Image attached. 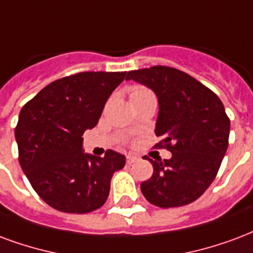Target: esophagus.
I'll return each instance as SVG.
<instances>
[{"instance_id":"34e87169","label":"esophagus","mask_w":253,"mask_h":253,"mask_svg":"<svg viewBox=\"0 0 253 253\" xmlns=\"http://www.w3.org/2000/svg\"><path fill=\"white\" fill-rule=\"evenodd\" d=\"M139 160V158H138V157H136V155H132V154H128L126 157V162L128 165H131V164H134V162H136V161Z\"/></svg>"}]
</instances>
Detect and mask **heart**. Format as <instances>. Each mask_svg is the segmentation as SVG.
<instances>
[{
	"mask_svg": "<svg viewBox=\"0 0 253 253\" xmlns=\"http://www.w3.org/2000/svg\"><path fill=\"white\" fill-rule=\"evenodd\" d=\"M143 92H149L147 89L145 88H141V87H135V88L131 89V93H130V96L131 95H138V93H143Z\"/></svg>",
	"mask_w": 253,
	"mask_h": 253,
	"instance_id": "obj_1",
	"label": "heart"
}]
</instances>
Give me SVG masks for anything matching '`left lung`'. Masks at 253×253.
<instances>
[{
  "label": "left lung",
  "instance_id": "1",
  "mask_svg": "<svg viewBox=\"0 0 253 253\" xmlns=\"http://www.w3.org/2000/svg\"><path fill=\"white\" fill-rule=\"evenodd\" d=\"M126 80L150 88L158 99L155 135L171 158L149 160L153 175L142 182L146 200L160 208L193 203L209 188L228 149L231 122L216 93L182 71L155 65L130 71Z\"/></svg>",
  "mask_w": 253,
  "mask_h": 253
}]
</instances>
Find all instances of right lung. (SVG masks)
I'll use <instances>...</instances> for the list:
<instances>
[{
  "mask_svg": "<svg viewBox=\"0 0 253 253\" xmlns=\"http://www.w3.org/2000/svg\"><path fill=\"white\" fill-rule=\"evenodd\" d=\"M126 72H82L46 85L21 108L14 136L18 161L32 188L60 212L99 209L126 157L84 153L85 130L98 125L104 104Z\"/></svg>",
  "mask_w": 253,
  "mask_h": 253,
  "instance_id": "obj_1",
  "label": "right lung"
}]
</instances>
